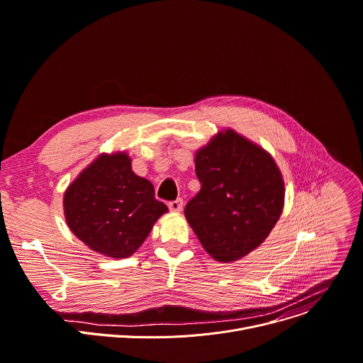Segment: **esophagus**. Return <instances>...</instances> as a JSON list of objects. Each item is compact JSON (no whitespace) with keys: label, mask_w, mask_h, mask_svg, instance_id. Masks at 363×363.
<instances>
[{"label":"esophagus","mask_w":363,"mask_h":363,"mask_svg":"<svg viewBox=\"0 0 363 363\" xmlns=\"http://www.w3.org/2000/svg\"><path fill=\"white\" fill-rule=\"evenodd\" d=\"M182 200L179 199V200H175V201H169L168 203V207H169V210L171 211H181L182 210Z\"/></svg>","instance_id":"34e87169"}]
</instances>
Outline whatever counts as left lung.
I'll return each mask as SVG.
<instances>
[{"label": "left lung", "mask_w": 363, "mask_h": 363, "mask_svg": "<svg viewBox=\"0 0 363 363\" xmlns=\"http://www.w3.org/2000/svg\"><path fill=\"white\" fill-rule=\"evenodd\" d=\"M195 172L201 189L184 213L216 260H236L267 239L285 194L281 172L265 150L225 130L196 153Z\"/></svg>", "instance_id": "left-lung-1"}]
</instances>
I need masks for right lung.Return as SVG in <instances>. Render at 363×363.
Returning a JSON list of instances; mask_svg holds the SVG:
<instances>
[{
  "mask_svg": "<svg viewBox=\"0 0 363 363\" xmlns=\"http://www.w3.org/2000/svg\"><path fill=\"white\" fill-rule=\"evenodd\" d=\"M72 233L92 250L128 257L168 211L153 185L131 171L125 153L103 155L69 185L63 199Z\"/></svg>",
  "mask_w": 363,
  "mask_h": 363,
  "instance_id": "add662e5",
  "label": "right lung"
}]
</instances>
